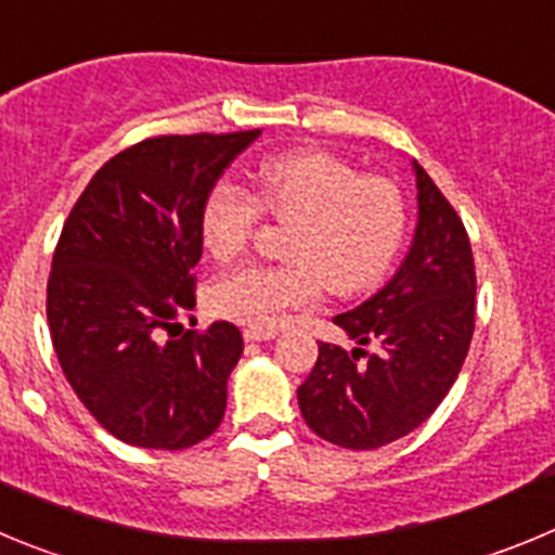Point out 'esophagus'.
<instances>
[{
	"label": "esophagus",
	"instance_id": "34e87169",
	"mask_svg": "<svg viewBox=\"0 0 555 555\" xmlns=\"http://www.w3.org/2000/svg\"><path fill=\"white\" fill-rule=\"evenodd\" d=\"M276 334H279L276 328H259V326L243 328V337H246V343H262V339H273Z\"/></svg>",
	"mask_w": 555,
	"mask_h": 555
}]
</instances>
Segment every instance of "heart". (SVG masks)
<instances>
[{
  "mask_svg": "<svg viewBox=\"0 0 555 555\" xmlns=\"http://www.w3.org/2000/svg\"><path fill=\"white\" fill-rule=\"evenodd\" d=\"M259 212L289 223L282 266H254L218 279L209 309L246 326L271 328L289 309L321 301L332 289L357 296L376 287L396 262L406 234V202L384 177L359 171L326 152H293L259 168L254 196L234 182H216L198 212L209 257H243Z\"/></svg>",
  "mask_w": 555,
  "mask_h": 555,
  "instance_id": "obj_1",
  "label": "heart"
}]
</instances>
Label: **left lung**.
<instances>
[{"mask_svg":"<svg viewBox=\"0 0 555 555\" xmlns=\"http://www.w3.org/2000/svg\"><path fill=\"white\" fill-rule=\"evenodd\" d=\"M412 171L417 227L409 254L376 296L334 318L357 348L318 343V362L298 387L307 426L348 451H373L426 423L456 382L476 326L462 218L417 159Z\"/></svg>","mask_w":555,"mask_h":555,"instance_id":"obj_1","label":"left lung"}]
</instances>
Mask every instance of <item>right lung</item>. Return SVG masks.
Returning a JSON list of instances; mask_svg holds the SVG:
<instances>
[{"mask_svg": "<svg viewBox=\"0 0 555 555\" xmlns=\"http://www.w3.org/2000/svg\"><path fill=\"white\" fill-rule=\"evenodd\" d=\"M257 138L134 143L99 168L60 232L47 287L52 346L85 409L127 446L182 451L221 426L241 332L227 321L182 337L171 328L196 304L204 196Z\"/></svg>", "mask_w": 555, "mask_h": 555, "instance_id": "1", "label": "right lung"}]
</instances>
